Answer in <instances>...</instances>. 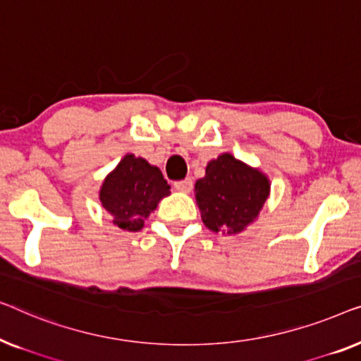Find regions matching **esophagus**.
Returning a JSON list of instances; mask_svg holds the SVG:
<instances>
[{"mask_svg": "<svg viewBox=\"0 0 361 361\" xmlns=\"http://www.w3.org/2000/svg\"><path fill=\"white\" fill-rule=\"evenodd\" d=\"M175 188L178 191H181V192H190L192 190V180L191 178H186V180H183V181L175 183Z\"/></svg>", "mask_w": 361, "mask_h": 361, "instance_id": "obj_1", "label": "esophagus"}]
</instances>
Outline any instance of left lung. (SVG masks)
Returning a JSON list of instances; mask_svg holds the SVG:
<instances>
[{
    "instance_id": "obj_1",
    "label": "left lung",
    "mask_w": 361,
    "mask_h": 361,
    "mask_svg": "<svg viewBox=\"0 0 361 361\" xmlns=\"http://www.w3.org/2000/svg\"><path fill=\"white\" fill-rule=\"evenodd\" d=\"M271 183L232 154H221L206 165V175L196 181L195 196L201 219L212 232L235 235L257 221L270 196Z\"/></svg>"
}]
</instances>
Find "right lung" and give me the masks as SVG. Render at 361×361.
<instances>
[{
  "instance_id": "obj_1",
  "label": "right lung",
  "mask_w": 361,
  "mask_h": 361,
  "mask_svg": "<svg viewBox=\"0 0 361 361\" xmlns=\"http://www.w3.org/2000/svg\"><path fill=\"white\" fill-rule=\"evenodd\" d=\"M170 195V185L159 166L142 157L126 154L99 188L101 206L113 224L128 232H139L150 212Z\"/></svg>"
}]
</instances>
